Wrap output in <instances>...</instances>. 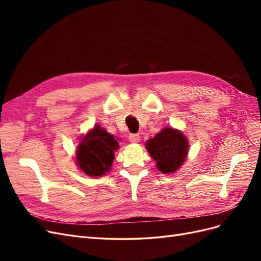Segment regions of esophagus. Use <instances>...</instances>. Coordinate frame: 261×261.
Wrapping results in <instances>:
<instances>
[{
	"instance_id": "1",
	"label": "esophagus",
	"mask_w": 261,
	"mask_h": 261,
	"mask_svg": "<svg viewBox=\"0 0 261 261\" xmlns=\"http://www.w3.org/2000/svg\"><path fill=\"white\" fill-rule=\"evenodd\" d=\"M128 138H129V141L132 144H138L140 141V136L138 135V134H132Z\"/></svg>"
}]
</instances>
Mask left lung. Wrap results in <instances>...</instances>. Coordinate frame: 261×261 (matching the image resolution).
Instances as JSON below:
<instances>
[{
    "label": "left lung",
    "instance_id": "obj_1",
    "mask_svg": "<svg viewBox=\"0 0 261 261\" xmlns=\"http://www.w3.org/2000/svg\"><path fill=\"white\" fill-rule=\"evenodd\" d=\"M146 149L155 161L156 169L163 174H170L178 171L185 162L189 143L180 130L164 127L153 138L147 140Z\"/></svg>",
    "mask_w": 261,
    "mask_h": 261
}]
</instances>
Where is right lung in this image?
Returning <instances> with one entry per match:
<instances>
[{
	"label": "right lung",
	"mask_w": 261,
	"mask_h": 261,
	"mask_svg": "<svg viewBox=\"0 0 261 261\" xmlns=\"http://www.w3.org/2000/svg\"><path fill=\"white\" fill-rule=\"evenodd\" d=\"M120 147L112 134H109L100 125H94L81 137L75 152L78 169L90 177H100L111 169L114 152Z\"/></svg>",
	"instance_id": "right-lung-1"
}]
</instances>
